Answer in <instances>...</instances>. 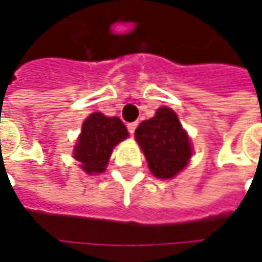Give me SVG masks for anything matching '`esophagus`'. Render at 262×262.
Here are the masks:
<instances>
[{"instance_id": "obj_1", "label": "esophagus", "mask_w": 262, "mask_h": 262, "mask_svg": "<svg viewBox=\"0 0 262 262\" xmlns=\"http://www.w3.org/2000/svg\"><path fill=\"white\" fill-rule=\"evenodd\" d=\"M137 125H138V122H137V121L128 122L127 128H128V131H129V134H134V131H135V128H137Z\"/></svg>"}]
</instances>
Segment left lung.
Returning a JSON list of instances; mask_svg holds the SVG:
<instances>
[{
  "label": "left lung",
  "instance_id": "8db88e82",
  "mask_svg": "<svg viewBox=\"0 0 262 262\" xmlns=\"http://www.w3.org/2000/svg\"><path fill=\"white\" fill-rule=\"evenodd\" d=\"M135 140L144 151L148 166L159 179H170L181 172L192 157L189 137L173 111L158 108L155 117L141 122Z\"/></svg>",
  "mask_w": 262,
  "mask_h": 262
}]
</instances>
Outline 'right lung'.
I'll return each instance as SVG.
<instances>
[{
    "label": "right lung",
    "mask_w": 262,
    "mask_h": 262,
    "mask_svg": "<svg viewBox=\"0 0 262 262\" xmlns=\"http://www.w3.org/2000/svg\"><path fill=\"white\" fill-rule=\"evenodd\" d=\"M127 137V128L120 118L93 113L81 127L75 158L87 173H101L108 164L113 148Z\"/></svg>",
    "instance_id": "add662e5"
}]
</instances>
